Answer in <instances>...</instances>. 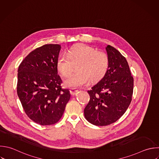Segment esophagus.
<instances>
[{
	"label": "esophagus",
	"instance_id": "34e87169",
	"mask_svg": "<svg viewBox=\"0 0 159 159\" xmlns=\"http://www.w3.org/2000/svg\"><path fill=\"white\" fill-rule=\"evenodd\" d=\"M78 91H79V90L77 89H71L70 90V92H71V94L72 96L76 95Z\"/></svg>",
	"mask_w": 159,
	"mask_h": 159
}]
</instances>
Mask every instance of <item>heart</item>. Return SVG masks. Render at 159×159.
Listing matches in <instances>:
<instances>
[{
	"instance_id": "heart-1",
	"label": "heart",
	"mask_w": 159,
	"mask_h": 159,
	"mask_svg": "<svg viewBox=\"0 0 159 159\" xmlns=\"http://www.w3.org/2000/svg\"><path fill=\"white\" fill-rule=\"evenodd\" d=\"M109 65L108 55L88 45L81 44L71 47L66 54H61L57 60V67L63 76H68L77 66V72L65 80L66 86L77 88L88 81L96 83L106 75Z\"/></svg>"
}]
</instances>
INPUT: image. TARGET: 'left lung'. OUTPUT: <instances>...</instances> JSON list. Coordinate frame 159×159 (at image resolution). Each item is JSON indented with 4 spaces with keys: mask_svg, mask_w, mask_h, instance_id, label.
Masks as SVG:
<instances>
[{
    "mask_svg": "<svg viewBox=\"0 0 159 159\" xmlns=\"http://www.w3.org/2000/svg\"><path fill=\"white\" fill-rule=\"evenodd\" d=\"M109 59L104 77L88 90L90 99L84 109L86 120L98 126L117 120L132 101L134 78L125 58L112 46L106 48Z\"/></svg>",
    "mask_w": 159,
    "mask_h": 159,
    "instance_id": "8db88e82",
    "label": "left lung"
}]
</instances>
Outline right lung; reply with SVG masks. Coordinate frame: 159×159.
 <instances>
[{"label":"right lung","instance_id":"1","mask_svg":"<svg viewBox=\"0 0 159 159\" xmlns=\"http://www.w3.org/2000/svg\"><path fill=\"white\" fill-rule=\"evenodd\" d=\"M61 46L47 44L30 52L18 69L17 94L28 117L48 125L62 117L71 94L61 88L57 62Z\"/></svg>","mask_w":159,"mask_h":159}]
</instances>
